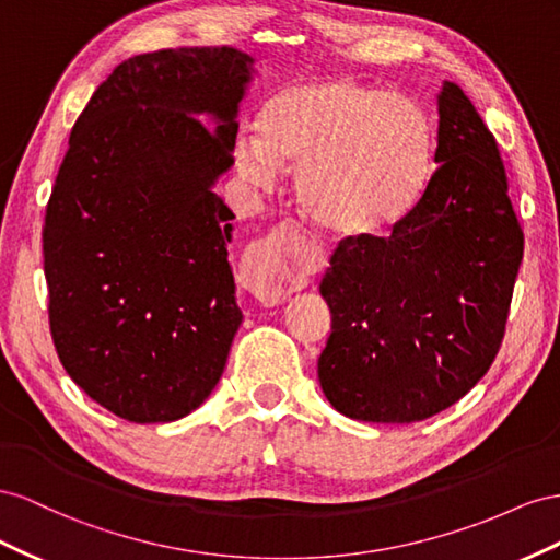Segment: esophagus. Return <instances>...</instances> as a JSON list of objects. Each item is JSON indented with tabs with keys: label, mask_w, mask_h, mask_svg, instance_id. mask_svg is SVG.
<instances>
[{
	"label": "esophagus",
	"mask_w": 560,
	"mask_h": 560,
	"mask_svg": "<svg viewBox=\"0 0 560 560\" xmlns=\"http://www.w3.org/2000/svg\"><path fill=\"white\" fill-rule=\"evenodd\" d=\"M248 291L258 298L262 305H281L289 298V283L283 281L279 255L265 246L246 262Z\"/></svg>",
	"instance_id": "obj_1"
}]
</instances>
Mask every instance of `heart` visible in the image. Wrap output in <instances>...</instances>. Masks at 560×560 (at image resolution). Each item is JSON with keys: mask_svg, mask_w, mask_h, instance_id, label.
<instances>
[{"mask_svg": "<svg viewBox=\"0 0 560 560\" xmlns=\"http://www.w3.org/2000/svg\"><path fill=\"white\" fill-rule=\"evenodd\" d=\"M436 136L427 109L404 93L328 74L285 84L238 136L232 164L267 189L295 166L300 209L318 230L349 242L389 234L418 206L434 175Z\"/></svg>", "mask_w": 560, "mask_h": 560, "instance_id": "1", "label": "heart"}]
</instances>
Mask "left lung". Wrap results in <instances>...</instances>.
Returning a JSON list of instances; mask_svg holds the SVG:
<instances>
[{"label": "left lung", "mask_w": 560, "mask_h": 560, "mask_svg": "<svg viewBox=\"0 0 560 560\" xmlns=\"http://www.w3.org/2000/svg\"><path fill=\"white\" fill-rule=\"evenodd\" d=\"M429 187L387 238L345 242L322 279L332 330L318 357L330 406L408 424L457 404L502 345L523 260L494 136L457 84L436 98Z\"/></svg>", "instance_id": "8db88e82"}]
</instances>
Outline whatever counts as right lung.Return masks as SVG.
Listing matches in <instances>:
<instances>
[{
    "instance_id": "1",
    "label": "right lung",
    "mask_w": 560,
    "mask_h": 560,
    "mask_svg": "<svg viewBox=\"0 0 560 560\" xmlns=\"http://www.w3.org/2000/svg\"><path fill=\"white\" fill-rule=\"evenodd\" d=\"M253 77L232 46L140 54L70 133L44 218L51 335L74 385L129 422L197 410L242 326L234 213L213 187Z\"/></svg>"
}]
</instances>
